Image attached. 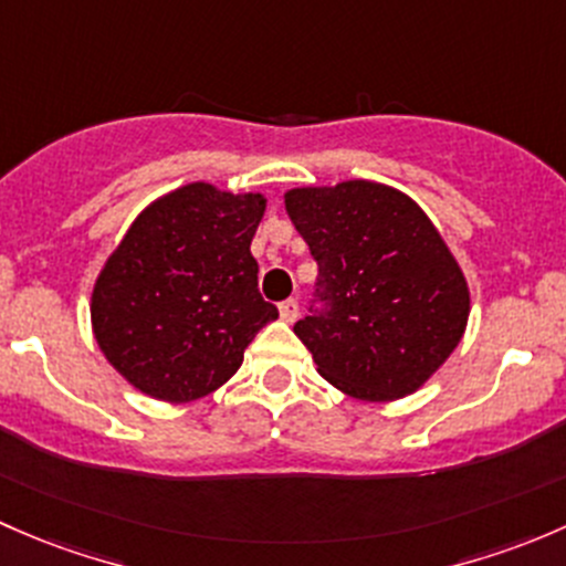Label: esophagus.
I'll return each mask as SVG.
<instances>
[{
  "label": "esophagus",
  "mask_w": 566,
  "mask_h": 566,
  "mask_svg": "<svg viewBox=\"0 0 566 566\" xmlns=\"http://www.w3.org/2000/svg\"><path fill=\"white\" fill-rule=\"evenodd\" d=\"M296 316H300V302H296V300L281 302V318L285 324H294Z\"/></svg>",
  "instance_id": "obj_1"
}]
</instances>
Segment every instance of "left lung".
Listing matches in <instances>:
<instances>
[{
	"mask_svg": "<svg viewBox=\"0 0 566 566\" xmlns=\"http://www.w3.org/2000/svg\"><path fill=\"white\" fill-rule=\"evenodd\" d=\"M283 201L318 261L324 311L294 332L322 378L368 403L422 389L471 313L469 283L433 220L370 179L291 188Z\"/></svg>",
	"mask_w": 566,
	"mask_h": 566,
	"instance_id": "1",
	"label": "left lung"
}]
</instances>
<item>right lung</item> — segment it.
I'll use <instances>...</instances> for the list:
<instances>
[{"label": "right lung", "mask_w": 566, "mask_h": 566, "mask_svg": "<svg viewBox=\"0 0 566 566\" xmlns=\"http://www.w3.org/2000/svg\"><path fill=\"white\" fill-rule=\"evenodd\" d=\"M264 193L188 182L138 212L92 285V335L127 384L163 403L223 387L277 307L250 253Z\"/></svg>", "instance_id": "add662e5"}]
</instances>
